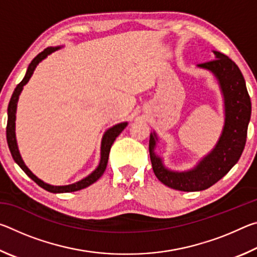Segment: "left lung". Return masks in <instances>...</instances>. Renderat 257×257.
I'll use <instances>...</instances> for the list:
<instances>
[{
  "label": "left lung",
  "instance_id": "8db88e82",
  "mask_svg": "<svg viewBox=\"0 0 257 257\" xmlns=\"http://www.w3.org/2000/svg\"><path fill=\"white\" fill-rule=\"evenodd\" d=\"M215 60L198 64L211 71L219 81L224 101V124L219 141L210 153L188 171H171L155 154V132L150 136L152 168L158 179L170 188L181 191H199L210 188L223 178L240 159L245 149L247 128L251 114L250 97L246 82L236 63L227 55L213 51Z\"/></svg>",
  "mask_w": 257,
  "mask_h": 257
}]
</instances>
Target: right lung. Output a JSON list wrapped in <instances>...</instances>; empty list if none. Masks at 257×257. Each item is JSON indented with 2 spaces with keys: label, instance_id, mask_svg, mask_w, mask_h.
<instances>
[{
  "label": "right lung",
  "instance_id": "right-lung-1",
  "mask_svg": "<svg viewBox=\"0 0 257 257\" xmlns=\"http://www.w3.org/2000/svg\"><path fill=\"white\" fill-rule=\"evenodd\" d=\"M60 46L58 47H47L43 52H41L36 58H34V60L30 62V64L28 66L27 72L24 77V79L21 80L18 86L16 87L14 94H12L10 102H9V106H8V124H7V141H8V145H9V150L11 152L12 158H14L15 162L19 165V167L23 169L25 171L26 175H27L29 178L36 182V184L44 188L45 190L50 191V193H71V191H77L80 189H84L86 187L90 186L92 184H94L95 181H97L99 178L102 177V175L105 171L106 165H107V160H108V153H110L111 146L113 144V142L115 141V138L119 136L121 134V132L127 127L128 122H121L115 125H113L110 129H107L105 134L103 135L102 138V143H101V160H99V164L98 167L95 169V170L90 173L89 176H87L84 179H81L79 181L75 182V184L71 185H67V186H52L46 184L41 179L34 175V173L29 170L27 168V165L25 164V162L21 159V155L19 153L18 150V144H17V139H16V112H17V103H18L19 99V95L23 90L24 86L27 84L29 81L30 77L33 76L34 70L36 69L37 64L41 62L42 60H44L47 55H50L51 53H53L54 51L59 50Z\"/></svg>",
  "mask_w": 257,
  "mask_h": 257
}]
</instances>
